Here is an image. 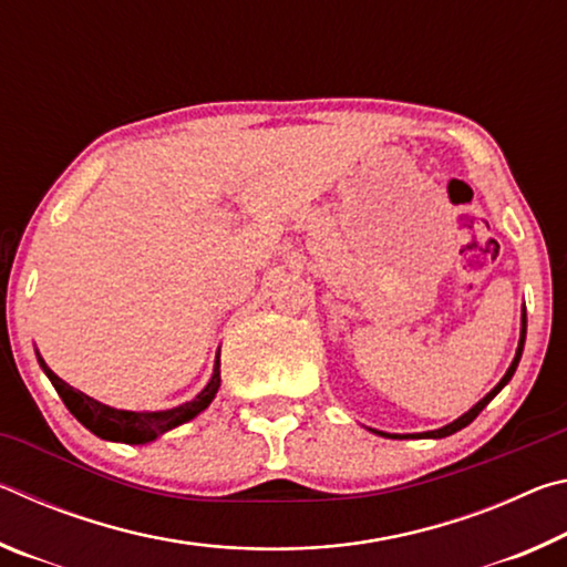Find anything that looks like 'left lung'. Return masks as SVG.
Returning <instances> with one entry per match:
<instances>
[{
	"label": "left lung",
	"mask_w": 567,
	"mask_h": 567,
	"mask_svg": "<svg viewBox=\"0 0 567 567\" xmlns=\"http://www.w3.org/2000/svg\"><path fill=\"white\" fill-rule=\"evenodd\" d=\"M525 332H527V315H525V305H523V318H520V340H517V350H515V358H513V362H511V368H507V372L503 375V380L497 382V385L487 392V395L480 400V402H475L473 408H470L465 415H460L457 420H453V422H447L445 427H437V430H427V433H412V435H392V433H382V430H372L370 427V433H375V435H382V437H392V440H408V437H415V440H422V437H430V440H440V437H447V435H453V433H457V430H463V427H467L470 422H473L480 412H483L485 408H487V402H491L497 392H501L507 382L513 380V375H515V370H517V362H520V358H523V348H525Z\"/></svg>",
	"instance_id": "1"
}]
</instances>
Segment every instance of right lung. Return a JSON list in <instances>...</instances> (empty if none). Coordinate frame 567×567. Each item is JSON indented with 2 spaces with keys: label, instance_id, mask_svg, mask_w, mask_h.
<instances>
[{
  "label": "right lung",
  "instance_id": "right-lung-1",
  "mask_svg": "<svg viewBox=\"0 0 567 567\" xmlns=\"http://www.w3.org/2000/svg\"><path fill=\"white\" fill-rule=\"evenodd\" d=\"M37 362H40L44 375L50 378L54 390L60 392L66 410H70L72 415L90 430V433H94L102 440H112V443H127V445H147L159 435H165L167 430L182 425V422H189L192 417H197L199 412L209 408V402L215 400L219 390V382H223V378H219V352H217L213 378H209V382L199 395L169 410L137 412V410L110 408L104 405V402L84 395L80 390H74L72 385H66L62 378H56L54 372L47 368V362L42 360L40 352H37Z\"/></svg>",
  "mask_w": 567,
  "mask_h": 567
}]
</instances>
